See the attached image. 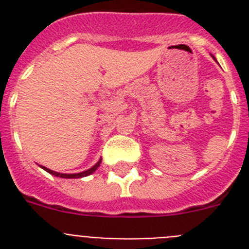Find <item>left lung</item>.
Wrapping results in <instances>:
<instances>
[{
    "label": "left lung",
    "instance_id": "left-lung-1",
    "mask_svg": "<svg viewBox=\"0 0 249 249\" xmlns=\"http://www.w3.org/2000/svg\"><path fill=\"white\" fill-rule=\"evenodd\" d=\"M213 58H214V57H213Z\"/></svg>",
    "mask_w": 249,
    "mask_h": 249
}]
</instances>
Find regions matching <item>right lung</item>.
Listing matches in <instances>:
<instances>
[{"label": "right lung", "instance_id": "1", "mask_svg": "<svg viewBox=\"0 0 249 249\" xmlns=\"http://www.w3.org/2000/svg\"><path fill=\"white\" fill-rule=\"evenodd\" d=\"M101 160H98L97 163L94 164V166H92L91 168L87 169V171H83V172H80V173H59V172H54V171H52V169L47 168V167H45V166H39V167H41L42 169H45L46 172H48L50 175L56 176V177H59V178H82V177H87V176L92 175V173H93L94 171L98 168V167H100Z\"/></svg>", "mask_w": 249, "mask_h": 249}]
</instances>
